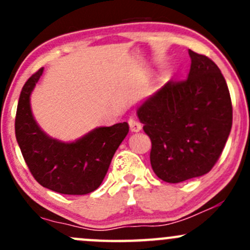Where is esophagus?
Listing matches in <instances>:
<instances>
[{
    "label": "esophagus",
    "mask_w": 250,
    "mask_h": 250,
    "mask_svg": "<svg viewBox=\"0 0 250 250\" xmlns=\"http://www.w3.org/2000/svg\"><path fill=\"white\" fill-rule=\"evenodd\" d=\"M128 125H129L132 132H139V130H141V127H143L139 121L134 117H130L129 120H128Z\"/></svg>",
    "instance_id": "obj_1"
}]
</instances>
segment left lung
I'll return each instance as SVG.
<instances>
[{
    "label": "left lung",
    "instance_id": "obj_1",
    "mask_svg": "<svg viewBox=\"0 0 250 250\" xmlns=\"http://www.w3.org/2000/svg\"><path fill=\"white\" fill-rule=\"evenodd\" d=\"M191 67L184 81L166 83L137 113L151 139L153 172L181 183L210 172L232 127L228 84L215 62L188 50Z\"/></svg>",
    "mask_w": 250,
    "mask_h": 250
}]
</instances>
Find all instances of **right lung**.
I'll list each match as a JSON object with an SVG mask.
<instances>
[{
    "label": "right lung",
    "instance_id": "obj_1",
    "mask_svg": "<svg viewBox=\"0 0 250 250\" xmlns=\"http://www.w3.org/2000/svg\"><path fill=\"white\" fill-rule=\"evenodd\" d=\"M43 67L25 82L16 116V137L32 176L64 195H87L100 186L116 150L129 132L127 122L99 127L74 143L48 137L35 121L30 95Z\"/></svg>",
    "mask_w": 250,
    "mask_h": 250
}]
</instances>
